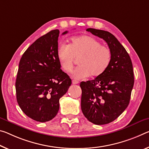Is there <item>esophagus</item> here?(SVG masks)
Returning <instances> with one entry per match:
<instances>
[{
  "mask_svg": "<svg viewBox=\"0 0 149 149\" xmlns=\"http://www.w3.org/2000/svg\"><path fill=\"white\" fill-rule=\"evenodd\" d=\"M72 84H79V81H77V80H72Z\"/></svg>",
  "mask_w": 149,
  "mask_h": 149,
  "instance_id": "obj_1",
  "label": "esophagus"
}]
</instances>
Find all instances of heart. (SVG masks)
Wrapping results in <instances>:
<instances>
[{
    "instance_id": "b5f03b06",
    "label": "heart",
    "mask_w": 149,
    "mask_h": 149,
    "mask_svg": "<svg viewBox=\"0 0 149 149\" xmlns=\"http://www.w3.org/2000/svg\"><path fill=\"white\" fill-rule=\"evenodd\" d=\"M58 62L62 69L70 72L74 65L75 58H80L79 67L72 72L75 79L97 77L105 72L111 61V52L94 38L88 36L73 37L69 44H61L57 51Z\"/></svg>"
}]
</instances>
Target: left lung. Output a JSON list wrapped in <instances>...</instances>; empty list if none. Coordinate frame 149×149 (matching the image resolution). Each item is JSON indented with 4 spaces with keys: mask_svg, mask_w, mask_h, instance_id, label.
I'll return each mask as SVG.
<instances>
[{
    "mask_svg": "<svg viewBox=\"0 0 149 149\" xmlns=\"http://www.w3.org/2000/svg\"><path fill=\"white\" fill-rule=\"evenodd\" d=\"M86 30L104 40L111 52L105 72L80 84L84 116L94 124L105 125L116 119L129 105L134 85L133 64L125 48L112 34L94 28Z\"/></svg>",
    "mask_w": 149,
    "mask_h": 149,
    "instance_id": "8db88e82",
    "label": "left lung"
}]
</instances>
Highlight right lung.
<instances>
[{"label": "right lung", "instance_id": "1", "mask_svg": "<svg viewBox=\"0 0 149 149\" xmlns=\"http://www.w3.org/2000/svg\"><path fill=\"white\" fill-rule=\"evenodd\" d=\"M59 34L58 30H51L37 39L19 62L15 84L16 100L22 111L36 121H49L56 117L59 100L72 84L58 60Z\"/></svg>", "mask_w": 149, "mask_h": 149}]
</instances>
